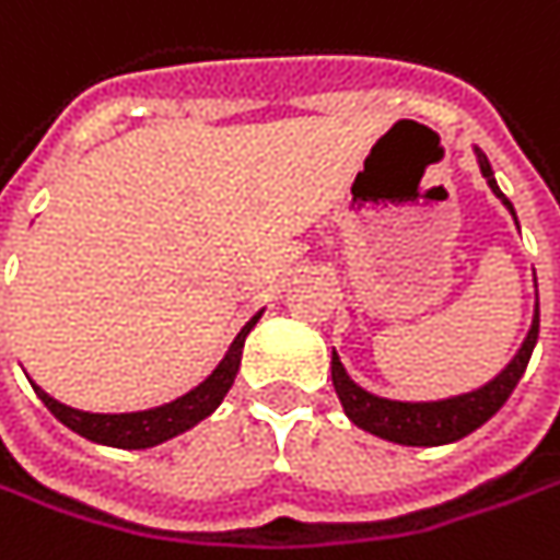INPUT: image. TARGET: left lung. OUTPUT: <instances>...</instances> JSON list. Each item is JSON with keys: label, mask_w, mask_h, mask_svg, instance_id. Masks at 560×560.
<instances>
[{"label": "left lung", "mask_w": 560, "mask_h": 560, "mask_svg": "<svg viewBox=\"0 0 560 560\" xmlns=\"http://www.w3.org/2000/svg\"><path fill=\"white\" fill-rule=\"evenodd\" d=\"M479 156V170L489 179L491 191L508 205V210L514 213L511 201L504 198V191L498 188L494 176H491L489 160L482 151H476ZM517 220V217H514ZM539 340V295H536V315H533V327L523 340V347L517 355L508 362V369L498 377H491L486 387L472 390V394H460L451 400H434V404H400V400H384L375 397L369 390H362L343 369L340 355H330V377H334V390L340 397V404L347 409L352 422L365 432L377 434L384 441L394 444H406V447H434V444H451L460 441L469 432H476L479 425H486L491 416L508 404V397L514 394L517 381L529 365L533 347Z\"/></svg>", "instance_id": "8db88e82"}]
</instances>
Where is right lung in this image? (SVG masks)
<instances>
[{"mask_svg":"<svg viewBox=\"0 0 560 560\" xmlns=\"http://www.w3.org/2000/svg\"><path fill=\"white\" fill-rule=\"evenodd\" d=\"M261 312L238 330V337L233 340L230 352L223 355V362L213 369V375L208 381H201L195 390H188L185 397L173 400L166 406H156V409H144V412H119V416H106V412H81V409H71V406L52 400L46 390L34 387L37 397H40L46 409L62 422L69 425L71 432H78L88 441H97V444H109V447H126V451H144V447H154L163 444L176 434L188 432L191 425H198L201 419H208L217 406L223 404L226 390L233 387L238 372V362H242V347H245V337L248 330L258 324Z\"/></svg>","mask_w":560,"mask_h":560,"instance_id":"right-lung-1","label":"right lung"}]
</instances>
